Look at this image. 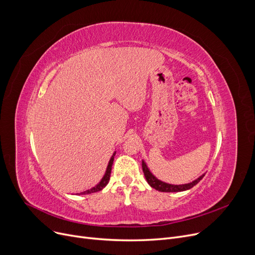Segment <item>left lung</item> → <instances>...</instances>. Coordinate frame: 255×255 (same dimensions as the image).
<instances>
[{"label": "left lung", "mask_w": 255, "mask_h": 255, "mask_svg": "<svg viewBox=\"0 0 255 255\" xmlns=\"http://www.w3.org/2000/svg\"><path fill=\"white\" fill-rule=\"evenodd\" d=\"M142 169H143L144 176H145V178H146L147 183L150 185V187H152L153 189L160 191V192H181V191L189 190V189L193 188L195 185H197L199 181L202 179V177L204 176V174H203L202 176H200L196 180L192 181V183H190V184H186V185H170V184L163 183V181L155 178L152 175V173H150V171L148 170V168H147L146 164L144 163V161H142Z\"/></svg>", "instance_id": "8db88e82"}]
</instances>
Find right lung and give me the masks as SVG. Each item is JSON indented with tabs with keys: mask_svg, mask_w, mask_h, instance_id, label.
Returning <instances> with one entry per match:
<instances>
[{
	"mask_svg": "<svg viewBox=\"0 0 255 255\" xmlns=\"http://www.w3.org/2000/svg\"><path fill=\"white\" fill-rule=\"evenodd\" d=\"M114 155H115V153L112 155L110 162H109V165H108V168H107L106 174L104 175L103 179L100 181V184H99L98 186L93 187L92 189L87 190V191H85V192H82V193H80V194H90V193H94V192H99V191L103 190V189L107 186V184L109 183V179H110V175H111V169H112V165H113V161H114Z\"/></svg>",
	"mask_w": 255,
	"mask_h": 255,
	"instance_id": "right-lung-1",
	"label": "right lung"
}]
</instances>
